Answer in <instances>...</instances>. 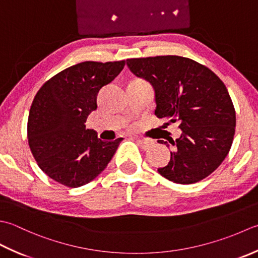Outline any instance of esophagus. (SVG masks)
Returning <instances> with one entry per match:
<instances>
[{
    "label": "esophagus",
    "instance_id": "1",
    "mask_svg": "<svg viewBox=\"0 0 258 258\" xmlns=\"http://www.w3.org/2000/svg\"><path fill=\"white\" fill-rule=\"evenodd\" d=\"M137 141H138V144L141 145V147H144V148H149V147L154 146L155 141L152 139H149V138H137Z\"/></svg>",
    "mask_w": 258,
    "mask_h": 258
}]
</instances>
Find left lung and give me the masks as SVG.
I'll return each mask as SVG.
<instances>
[{"label": "left lung", "mask_w": 258, "mask_h": 258, "mask_svg": "<svg viewBox=\"0 0 258 258\" xmlns=\"http://www.w3.org/2000/svg\"><path fill=\"white\" fill-rule=\"evenodd\" d=\"M136 77L155 90V114L179 123L181 136L160 144L172 147L170 161L158 172L181 185L197 182L216 170L233 144L236 113L223 81L188 57L161 55L128 59Z\"/></svg>", "instance_id": "1"}]
</instances>
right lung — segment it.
<instances>
[{
	"instance_id": "right-lung-1",
	"label": "right lung",
	"mask_w": 258,
	"mask_h": 258,
	"mask_svg": "<svg viewBox=\"0 0 258 258\" xmlns=\"http://www.w3.org/2000/svg\"><path fill=\"white\" fill-rule=\"evenodd\" d=\"M124 64V61L78 63L52 77L36 93L28 120L29 146L51 179L77 188L106 169L122 138L102 141L85 123L98 107L100 89Z\"/></svg>"
}]
</instances>
